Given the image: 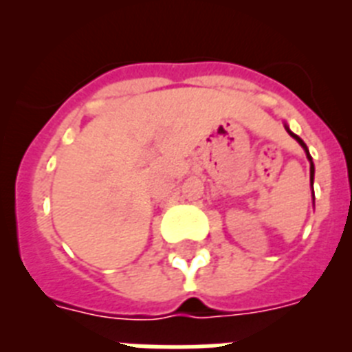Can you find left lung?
<instances>
[{"instance_id":"8db88e82","label":"left lung","mask_w":352,"mask_h":352,"mask_svg":"<svg viewBox=\"0 0 352 352\" xmlns=\"http://www.w3.org/2000/svg\"><path fill=\"white\" fill-rule=\"evenodd\" d=\"M285 130H287V132L291 133L292 138H294V139H296L298 142H300V144H301V148H303L305 151H307V157H309V160H310V183H314V162H312V157H310V153H309V149H307V144H305V142L301 141L300 138H298L296 133H292L291 130H289V126H287V125H285ZM312 192H314V190H312Z\"/></svg>"}]
</instances>
